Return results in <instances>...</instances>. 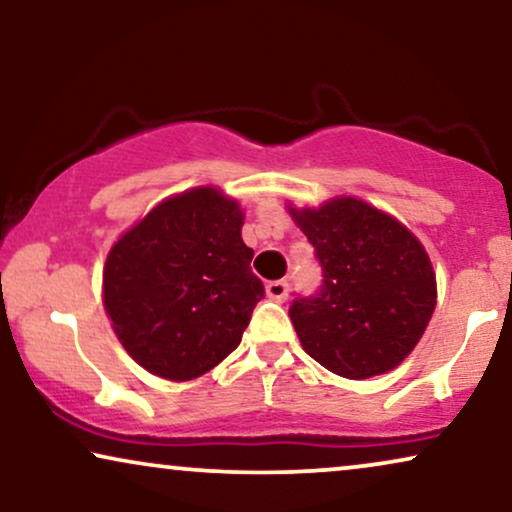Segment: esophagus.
<instances>
[{
	"instance_id": "1",
	"label": "esophagus",
	"mask_w": 512,
	"mask_h": 512,
	"mask_svg": "<svg viewBox=\"0 0 512 512\" xmlns=\"http://www.w3.org/2000/svg\"><path fill=\"white\" fill-rule=\"evenodd\" d=\"M265 291H268V298L282 303V300H286V296H289V282H286V279H275V282L265 286Z\"/></svg>"
}]
</instances>
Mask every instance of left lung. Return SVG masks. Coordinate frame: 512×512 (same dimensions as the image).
<instances>
[{"label": "left lung", "instance_id": "1", "mask_svg": "<svg viewBox=\"0 0 512 512\" xmlns=\"http://www.w3.org/2000/svg\"><path fill=\"white\" fill-rule=\"evenodd\" d=\"M314 247L321 286L289 307L300 345L349 380L396 368L436 307V275L415 235L356 198L291 209Z\"/></svg>", "mask_w": 512, "mask_h": 512}]
</instances>
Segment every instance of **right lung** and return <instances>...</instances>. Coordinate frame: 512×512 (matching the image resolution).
Wrapping results in <instances>:
<instances>
[{
  "label": "right lung",
  "instance_id": "obj_1",
  "mask_svg": "<svg viewBox=\"0 0 512 512\" xmlns=\"http://www.w3.org/2000/svg\"><path fill=\"white\" fill-rule=\"evenodd\" d=\"M240 230L235 200L193 188L153 207L109 251L104 307L149 373L193 380L240 345L265 296Z\"/></svg>",
  "mask_w": 512,
  "mask_h": 512
}]
</instances>
